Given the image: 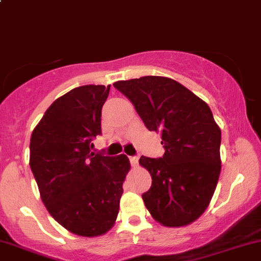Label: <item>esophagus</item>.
<instances>
[{"mask_svg": "<svg viewBox=\"0 0 261 261\" xmlns=\"http://www.w3.org/2000/svg\"><path fill=\"white\" fill-rule=\"evenodd\" d=\"M130 162H131V164L134 165V167H136V165H138V163H139V158L138 156H130Z\"/></svg>", "mask_w": 261, "mask_h": 261, "instance_id": "1", "label": "esophagus"}]
</instances>
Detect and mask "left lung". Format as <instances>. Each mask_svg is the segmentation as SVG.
Returning <instances> with one entry per match:
<instances>
[{
    "label": "left lung",
    "mask_w": 261,
    "mask_h": 261,
    "mask_svg": "<svg viewBox=\"0 0 261 261\" xmlns=\"http://www.w3.org/2000/svg\"><path fill=\"white\" fill-rule=\"evenodd\" d=\"M150 131L162 135L163 158L141 156L151 175L147 211L167 227L194 222L211 202L221 172V128L211 109L183 84L146 75L114 83Z\"/></svg>",
    "instance_id": "8db88e82"
}]
</instances>
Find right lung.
<instances>
[{"mask_svg":"<svg viewBox=\"0 0 261 261\" xmlns=\"http://www.w3.org/2000/svg\"><path fill=\"white\" fill-rule=\"evenodd\" d=\"M111 86L77 87L55 99L30 139V168L43 203L58 223L84 238L106 233L120 210L130 170L125 154L91 151Z\"/></svg>","mask_w":261,"mask_h":261,"instance_id":"obj_1","label":"right lung"}]
</instances>
